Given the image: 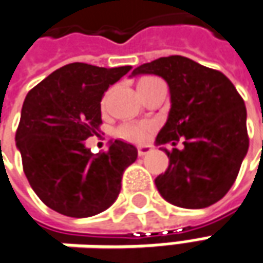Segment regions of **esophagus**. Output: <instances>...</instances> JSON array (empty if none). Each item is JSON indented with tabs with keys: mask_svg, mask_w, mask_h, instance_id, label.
I'll use <instances>...</instances> for the list:
<instances>
[{
	"mask_svg": "<svg viewBox=\"0 0 263 263\" xmlns=\"http://www.w3.org/2000/svg\"><path fill=\"white\" fill-rule=\"evenodd\" d=\"M149 151H151V147L149 145H144V147H140L138 148V156L140 157H144V156H147Z\"/></svg>",
	"mask_w": 263,
	"mask_h": 263,
	"instance_id": "1",
	"label": "esophagus"
}]
</instances>
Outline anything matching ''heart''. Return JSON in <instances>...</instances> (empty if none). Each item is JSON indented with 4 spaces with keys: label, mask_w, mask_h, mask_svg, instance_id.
I'll return each mask as SVG.
<instances>
[{
    "label": "heart",
    "mask_w": 263,
    "mask_h": 263,
    "mask_svg": "<svg viewBox=\"0 0 263 263\" xmlns=\"http://www.w3.org/2000/svg\"><path fill=\"white\" fill-rule=\"evenodd\" d=\"M106 103H107V96L103 99V106H106ZM153 128H154L153 122H125L116 128L115 134H116V137H119L122 140L140 144L147 140Z\"/></svg>",
    "instance_id": "b5f03b06"
}]
</instances>
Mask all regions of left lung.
<instances>
[{
  "instance_id": "1",
  "label": "left lung",
  "mask_w": 263,
  "mask_h": 263,
  "mask_svg": "<svg viewBox=\"0 0 263 263\" xmlns=\"http://www.w3.org/2000/svg\"><path fill=\"white\" fill-rule=\"evenodd\" d=\"M154 74L167 83L170 112L156 138L157 145L183 138V149L163 151L168 167L156 177L170 204L199 210L220 201L239 175L248 154L246 106L229 78L192 59L172 55L132 71Z\"/></svg>"
}]
</instances>
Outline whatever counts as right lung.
Masks as SVG:
<instances>
[{"label":"right lung","mask_w":263,"mask_h":263,"mask_svg":"<svg viewBox=\"0 0 263 263\" xmlns=\"http://www.w3.org/2000/svg\"><path fill=\"white\" fill-rule=\"evenodd\" d=\"M131 68L74 62L53 71L26 96L15 145L32 189L53 211L84 218L116 201L123 170L138 151L115 140L107 151L93 154L84 141L102 123L104 91Z\"/></svg>","instance_id":"obj_1"}]
</instances>
